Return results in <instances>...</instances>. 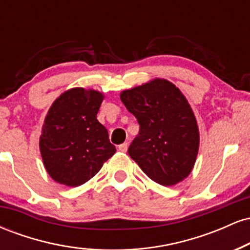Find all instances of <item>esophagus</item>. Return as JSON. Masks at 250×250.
<instances>
[{
	"instance_id": "34e87169",
	"label": "esophagus",
	"mask_w": 250,
	"mask_h": 250,
	"mask_svg": "<svg viewBox=\"0 0 250 250\" xmlns=\"http://www.w3.org/2000/svg\"><path fill=\"white\" fill-rule=\"evenodd\" d=\"M119 150L122 151V153H125V151L128 150V143H122V145H120Z\"/></svg>"
}]
</instances>
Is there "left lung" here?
Here are the masks:
<instances>
[{
    "label": "left lung",
    "instance_id": "1",
    "mask_svg": "<svg viewBox=\"0 0 250 250\" xmlns=\"http://www.w3.org/2000/svg\"><path fill=\"white\" fill-rule=\"evenodd\" d=\"M120 99L140 125L128 154L143 173L162 186L188 177L199 153L200 131L180 89L168 80L154 79L123 90Z\"/></svg>",
    "mask_w": 250,
    "mask_h": 250
}]
</instances>
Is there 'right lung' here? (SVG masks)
<instances>
[{
	"instance_id": "1",
	"label": "right lung",
	"mask_w": 250,
	"mask_h": 250,
	"mask_svg": "<svg viewBox=\"0 0 250 250\" xmlns=\"http://www.w3.org/2000/svg\"><path fill=\"white\" fill-rule=\"evenodd\" d=\"M104 95L94 89L71 88L48 110L40 136L45 170L55 182L79 187L115 154L107 129L97 121Z\"/></svg>"
}]
</instances>
